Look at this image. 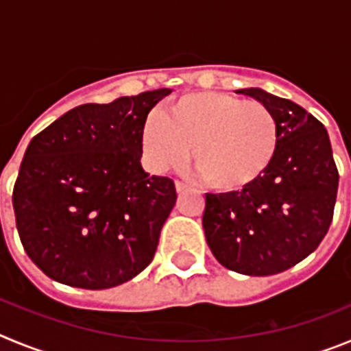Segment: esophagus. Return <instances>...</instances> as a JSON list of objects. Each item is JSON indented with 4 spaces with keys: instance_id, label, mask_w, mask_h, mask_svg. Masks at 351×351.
<instances>
[{
    "instance_id": "34e87169",
    "label": "esophagus",
    "mask_w": 351,
    "mask_h": 351,
    "mask_svg": "<svg viewBox=\"0 0 351 351\" xmlns=\"http://www.w3.org/2000/svg\"><path fill=\"white\" fill-rule=\"evenodd\" d=\"M186 188H188V186H186L184 182H181V181H176V190H178V193H181V191H184Z\"/></svg>"
}]
</instances>
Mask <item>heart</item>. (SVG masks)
<instances>
[{"label":"heart","mask_w":351,"mask_h":351,"mask_svg":"<svg viewBox=\"0 0 351 351\" xmlns=\"http://www.w3.org/2000/svg\"><path fill=\"white\" fill-rule=\"evenodd\" d=\"M142 153L153 172L191 165L209 188L241 190L271 165L278 123L267 105L226 93H186L161 116L145 121Z\"/></svg>","instance_id":"obj_1"}]
</instances>
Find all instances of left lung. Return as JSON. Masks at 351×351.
Instances as JSON below:
<instances>
[{"label":"left lung","mask_w":351,"mask_h":351,"mask_svg":"<svg viewBox=\"0 0 351 351\" xmlns=\"http://www.w3.org/2000/svg\"><path fill=\"white\" fill-rule=\"evenodd\" d=\"M235 93L271 108L278 147L255 182L241 191L206 195V241L223 267L247 276L278 274L311 255L325 237L339 173L327 130L308 110L258 88Z\"/></svg>","instance_id":"8db88e82"}]
</instances>
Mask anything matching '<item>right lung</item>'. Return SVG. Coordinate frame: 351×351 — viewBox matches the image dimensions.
Wrapping results in <instances>:
<instances>
[{
	"label": "right lung",
	"mask_w": 351,
	"mask_h": 351,
	"mask_svg": "<svg viewBox=\"0 0 351 351\" xmlns=\"http://www.w3.org/2000/svg\"><path fill=\"white\" fill-rule=\"evenodd\" d=\"M167 95L79 105L31 138L12 202L24 251L51 280L104 290L151 263L178 193L144 172L141 135Z\"/></svg>",
	"instance_id": "add662e5"
}]
</instances>
